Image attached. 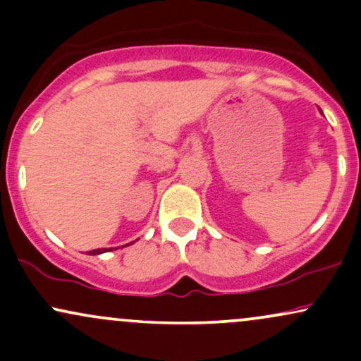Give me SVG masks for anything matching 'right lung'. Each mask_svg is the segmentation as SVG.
Listing matches in <instances>:
<instances>
[{"label":"right lung","instance_id":"right-lung-1","mask_svg":"<svg viewBox=\"0 0 361 361\" xmlns=\"http://www.w3.org/2000/svg\"><path fill=\"white\" fill-rule=\"evenodd\" d=\"M105 251H109V250H93V251H90L88 255H102V252H105Z\"/></svg>","mask_w":361,"mask_h":361}]
</instances>
